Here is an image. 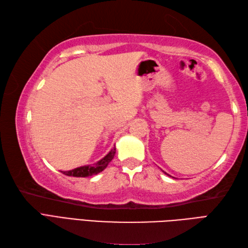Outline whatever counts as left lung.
<instances>
[{
	"instance_id": "obj_1",
	"label": "left lung",
	"mask_w": 248,
	"mask_h": 248,
	"mask_svg": "<svg viewBox=\"0 0 248 248\" xmlns=\"http://www.w3.org/2000/svg\"><path fill=\"white\" fill-rule=\"evenodd\" d=\"M164 173H166V172H164ZM166 174H167V173H166Z\"/></svg>"
}]
</instances>
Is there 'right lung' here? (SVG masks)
<instances>
[{
	"label": "right lung",
	"instance_id": "1",
	"mask_svg": "<svg viewBox=\"0 0 248 248\" xmlns=\"http://www.w3.org/2000/svg\"><path fill=\"white\" fill-rule=\"evenodd\" d=\"M114 154H115V146L107 154L105 157L101 159L100 161H97L96 163L92 164V166H84V167L76 168L71 170H65V172H62H62L64 175L73 176V177H88V176L96 175L100 172H102L104 169L107 168L108 163L113 159Z\"/></svg>",
	"mask_w": 248,
	"mask_h": 248
}]
</instances>
